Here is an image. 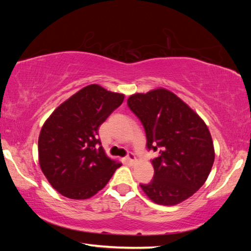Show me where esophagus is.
I'll use <instances>...</instances> for the list:
<instances>
[{
  "mask_svg": "<svg viewBox=\"0 0 251 251\" xmlns=\"http://www.w3.org/2000/svg\"><path fill=\"white\" fill-rule=\"evenodd\" d=\"M126 159H127V162H128L129 164H136L137 163V158H136L134 153H129L128 155H127Z\"/></svg>",
  "mask_w": 251,
  "mask_h": 251,
  "instance_id": "esophagus-1",
  "label": "esophagus"
}]
</instances>
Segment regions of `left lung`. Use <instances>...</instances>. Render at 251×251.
<instances>
[{
	"instance_id": "8db88e82",
	"label": "left lung",
	"mask_w": 251,
	"mask_h": 251,
	"mask_svg": "<svg viewBox=\"0 0 251 251\" xmlns=\"http://www.w3.org/2000/svg\"><path fill=\"white\" fill-rule=\"evenodd\" d=\"M127 104L145 127L149 150L158 151L151 161L153 180L140 184L142 191L158 205L174 206L188 200L206 182L215 161L205 122L163 87L131 95Z\"/></svg>"
}]
</instances>
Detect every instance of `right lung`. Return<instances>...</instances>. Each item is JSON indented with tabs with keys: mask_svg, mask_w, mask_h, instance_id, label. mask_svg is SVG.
<instances>
[{
	"mask_svg": "<svg viewBox=\"0 0 251 251\" xmlns=\"http://www.w3.org/2000/svg\"><path fill=\"white\" fill-rule=\"evenodd\" d=\"M124 98V94L92 84L72 95L45 121L39 136V163L58 193L87 200L122 166L105 154L98 128Z\"/></svg>",
	"mask_w": 251,
	"mask_h": 251,
	"instance_id": "right-lung-1",
	"label": "right lung"
}]
</instances>
